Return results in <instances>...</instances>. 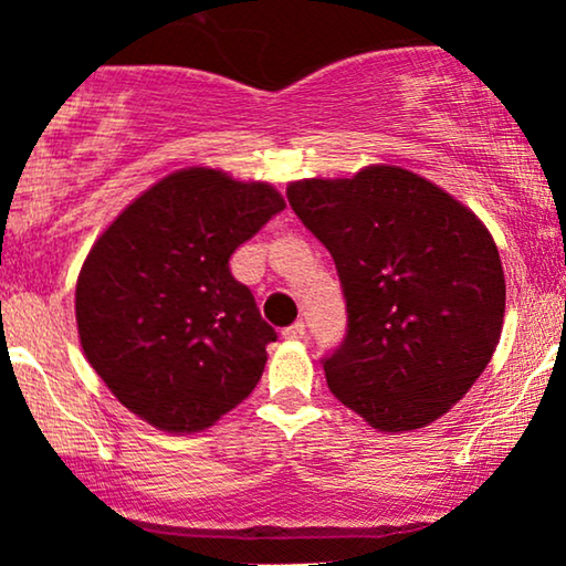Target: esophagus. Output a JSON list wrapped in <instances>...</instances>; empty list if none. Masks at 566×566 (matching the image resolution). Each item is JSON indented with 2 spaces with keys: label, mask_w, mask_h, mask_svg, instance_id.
<instances>
[{
  "label": "esophagus",
  "mask_w": 566,
  "mask_h": 566,
  "mask_svg": "<svg viewBox=\"0 0 566 566\" xmlns=\"http://www.w3.org/2000/svg\"><path fill=\"white\" fill-rule=\"evenodd\" d=\"M283 337L285 339H304L306 337V324L304 322L291 324V327L283 329Z\"/></svg>",
  "instance_id": "esophagus-1"
}]
</instances>
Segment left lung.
Wrapping results in <instances>:
<instances>
[{"label":"left lung","mask_w":566,"mask_h":566,"mask_svg":"<svg viewBox=\"0 0 566 566\" xmlns=\"http://www.w3.org/2000/svg\"><path fill=\"white\" fill-rule=\"evenodd\" d=\"M301 223L327 247L347 329L322 358L327 386L384 432L446 415L500 343L505 275L484 223L401 167L289 185Z\"/></svg>","instance_id":"obj_1"}]
</instances>
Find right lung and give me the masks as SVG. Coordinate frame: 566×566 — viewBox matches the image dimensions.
<instances>
[{
    "instance_id": "add662e5",
    "label": "right lung",
    "mask_w": 566,
    "mask_h": 566,
    "mask_svg": "<svg viewBox=\"0 0 566 566\" xmlns=\"http://www.w3.org/2000/svg\"><path fill=\"white\" fill-rule=\"evenodd\" d=\"M285 208L265 182L192 167L136 198L76 281L82 350L154 428H211L258 386L277 332L229 258Z\"/></svg>"
}]
</instances>
